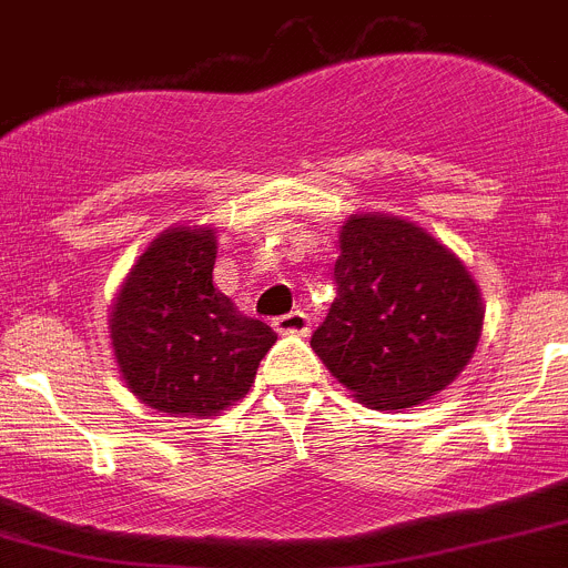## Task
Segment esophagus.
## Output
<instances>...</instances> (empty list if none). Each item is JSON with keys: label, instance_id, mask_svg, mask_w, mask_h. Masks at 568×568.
Wrapping results in <instances>:
<instances>
[{"label": "esophagus", "instance_id": "obj_1", "mask_svg": "<svg viewBox=\"0 0 568 568\" xmlns=\"http://www.w3.org/2000/svg\"><path fill=\"white\" fill-rule=\"evenodd\" d=\"M273 326L281 335H306L310 332V315L304 310H293L287 315H278L273 321Z\"/></svg>", "mask_w": 568, "mask_h": 568}]
</instances>
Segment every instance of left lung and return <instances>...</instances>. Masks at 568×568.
I'll list each match as a JSON object with an SVG mask.
<instances>
[{
	"mask_svg": "<svg viewBox=\"0 0 568 568\" xmlns=\"http://www.w3.org/2000/svg\"><path fill=\"white\" fill-rule=\"evenodd\" d=\"M337 298L312 348L368 408H410L450 386L481 335L465 264L414 222L361 213L343 225Z\"/></svg>",
	"mask_w": 568,
	"mask_h": 568,
	"instance_id": "8db88e82",
	"label": "left lung"
}]
</instances>
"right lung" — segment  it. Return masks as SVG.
<instances>
[{
  "label": "right lung",
  "mask_w": 568,
  "mask_h": 568,
  "mask_svg": "<svg viewBox=\"0 0 568 568\" xmlns=\"http://www.w3.org/2000/svg\"><path fill=\"white\" fill-rule=\"evenodd\" d=\"M216 236L174 227L154 239L112 306V346L126 386L165 414L213 416L250 392L275 343L213 287Z\"/></svg>",
  "instance_id": "add662e5"
}]
</instances>
